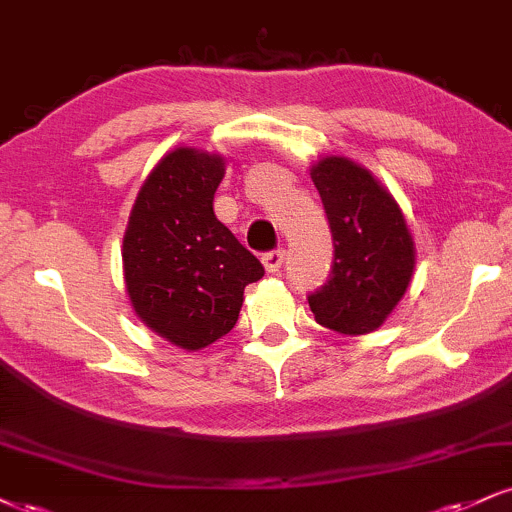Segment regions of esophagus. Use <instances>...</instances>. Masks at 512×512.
<instances>
[{
  "instance_id": "1",
  "label": "esophagus",
  "mask_w": 512,
  "mask_h": 512,
  "mask_svg": "<svg viewBox=\"0 0 512 512\" xmlns=\"http://www.w3.org/2000/svg\"><path fill=\"white\" fill-rule=\"evenodd\" d=\"M283 255H286V252H283V250L264 252V255H262V264H264V269H267L269 274H276V272H279L281 264H283Z\"/></svg>"
}]
</instances>
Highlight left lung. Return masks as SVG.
I'll list each match as a JSON object with an SVG mask.
<instances>
[{"label": "left lung", "instance_id": "8db88e82", "mask_svg": "<svg viewBox=\"0 0 512 512\" xmlns=\"http://www.w3.org/2000/svg\"><path fill=\"white\" fill-rule=\"evenodd\" d=\"M310 176L334 236V272L307 298L310 310L338 334H372L396 310L415 274L408 221L396 197L353 159L326 155L312 164Z\"/></svg>", "mask_w": 512, "mask_h": 512}]
</instances>
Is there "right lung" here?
<instances>
[{
	"mask_svg": "<svg viewBox=\"0 0 512 512\" xmlns=\"http://www.w3.org/2000/svg\"><path fill=\"white\" fill-rule=\"evenodd\" d=\"M226 159L176 147L135 197L121 260L135 317L171 346L207 348L238 322L243 291L260 281V260L214 214Z\"/></svg>",
	"mask_w": 512,
	"mask_h": 512,
	"instance_id": "1",
	"label": "right lung"
}]
</instances>
